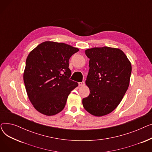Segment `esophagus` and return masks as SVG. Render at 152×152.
<instances>
[{
    "label": "esophagus",
    "mask_w": 152,
    "mask_h": 152,
    "mask_svg": "<svg viewBox=\"0 0 152 152\" xmlns=\"http://www.w3.org/2000/svg\"><path fill=\"white\" fill-rule=\"evenodd\" d=\"M84 84H85V83H84V81L78 83V85H79V86H84Z\"/></svg>",
    "instance_id": "34e87169"
}]
</instances>
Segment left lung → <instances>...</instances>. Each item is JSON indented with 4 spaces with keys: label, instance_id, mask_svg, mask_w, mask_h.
Here are the masks:
<instances>
[{
    "label": "left lung",
    "instance_id": "obj_1",
    "mask_svg": "<svg viewBox=\"0 0 152 152\" xmlns=\"http://www.w3.org/2000/svg\"><path fill=\"white\" fill-rule=\"evenodd\" d=\"M85 53L90 59L86 81L90 94L83 99V107L95 116L108 115L118 106L128 89L131 63L116 48L94 47Z\"/></svg>",
    "mask_w": 152,
    "mask_h": 152
}]
</instances>
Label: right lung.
<instances>
[{"label":"right lung","mask_w":152,"mask_h":152,"mask_svg":"<svg viewBox=\"0 0 152 152\" xmlns=\"http://www.w3.org/2000/svg\"><path fill=\"white\" fill-rule=\"evenodd\" d=\"M77 48L45 41L28 55L23 80L28 98L41 113L52 116L65 108L71 91L78 86L71 81L69 60Z\"/></svg>","instance_id":"add662e5"}]
</instances>
